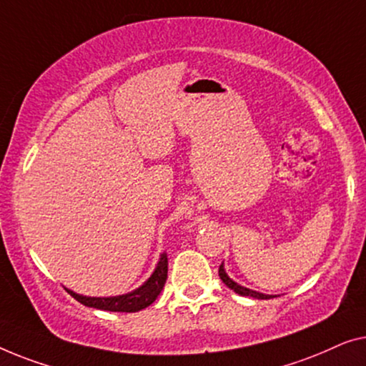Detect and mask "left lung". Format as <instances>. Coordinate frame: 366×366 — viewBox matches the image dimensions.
<instances>
[{
	"mask_svg": "<svg viewBox=\"0 0 366 366\" xmlns=\"http://www.w3.org/2000/svg\"><path fill=\"white\" fill-rule=\"evenodd\" d=\"M219 277L220 280L224 282L225 285H227L230 290H234L235 293H239V295H244V297H254V298H260V300H267V298H274L275 295H265V293H260V292H255V290H250V288H245L237 284V282H234L230 277L225 274L224 270V264H220L219 267Z\"/></svg>",
	"mask_w": 366,
	"mask_h": 366,
	"instance_id": "left-lung-1",
	"label": "left lung"
}]
</instances>
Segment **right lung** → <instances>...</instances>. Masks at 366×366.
<instances>
[{"label":"right lung","mask_w":366,"mask_h":366,"mask_svg":"<svg viewBox=\"0 0 366 366\" xmlns=\"http://www.w3.org/2000/svg\"><path fill=\"white\" fill-rule=\"evenodd\" d=\"M166 280H167V254H162L161 259H159L156 270L152 272V275L149 277L141 287L129 293H126V295L84 297L73 290H69V288H66V292L86 307L99 308V310H106V312L131 313V312H139L142 310V308L151 305V303L159 297V293H161V290L164 288Z\"/></svg>","instance_id":"right-lung-1"}]
</instances>
